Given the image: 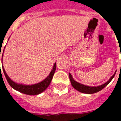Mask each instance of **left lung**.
I'll return each mask as SVG.
<instances>
[{
    "instance_id": "8db88e82",
    "label": "left lung",
    "mask_w": 121,
    "mask_h": 121,
    "mask_svg": "<svg viewBox=\"0 0 121 121\" xmlns=\"http://www.w3.org/2000/svg\"><path fill=\"white\" fill-rule=\"evenodd\" d=\"M116 71H115L114 74L109 79L108 81H107V82L103 84L102 85H99V86H88V85H84V84H81V83H79V82H76L75 80H74L72 75H71L70 73H69V78H70V82H71V85L73 86V87L74 88H75V89L76 90H78V91L82 93L93 94L95 93L98 92L99 91L102 90L104 87H105V86L111 82V81L113 79L114 76H115V74H116Z\"/></svg>"
}]
</instances>
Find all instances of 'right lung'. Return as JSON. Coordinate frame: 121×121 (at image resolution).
I'll return each mask as SVG.
<instances>
[{
  "label": "right lung",
  "mask_w": 121,
  "mask_h": 121,
  "mask_svg": "<svg viewBox=\"0 0 121 121\" xmlns=\"http://www.w3.org/2000/svg\"><path fill=\"white\" fill-rule=\"evenodd\" d=\"M8 39V40H9ZM4 50L3 51V53H2V60H3V56H4ZM2 68H3V71H4V74H5L6 79L10 85V86L14 88L16 90L18 91L19 92L25 94V95H37L44 91L49 85L50 84L51 82V80L53 79V75H54V73H55L56 69V63H54V65H53V68L51 70V72L49 74V75L48 76L47 78L43 80L41 82L37 83L35 84H32V85H25V84H18V83H16L14 82L8 76V74H6V71H5V69L3 66V63H2Z\"/></svg>",
  "instance_id": "right-lung-1"
}]
</instances>
